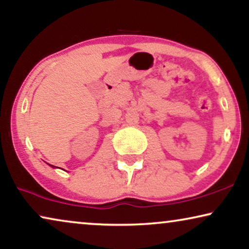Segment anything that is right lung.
Instances as JSON below:
<instances>
[{
	"label": "right lung",
	"instance_id": "obj_1",
	"mask_svg": "<svg viewBox=\"0 0 249 249\" xmlns=\"http://www.w3.org/2000/svg\"><path fill=\"white\" fill-rule=\"evenodd\" d=\"M52 166H53V165H52Z\"/></svg>",
	"mask_w": 249,
	"mask_h": 249
}]
</instances>
